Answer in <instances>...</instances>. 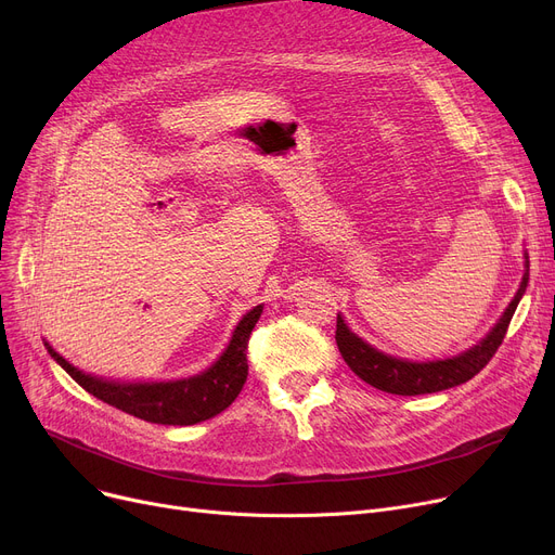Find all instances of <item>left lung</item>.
Returning a JSON list of instances; mask_svg holds the SVG:
<instances>
[{
    "mask_svg": "<svg viewBox=\"0 0 555 555\" xmlns=\"http://www.w3.org/2000/svg\"><path fill=\"white\" fill-rule=\"evenodd\" d=\"M529 285V254L524 251V274L519 281V287L502 317L477 344H473L465 351L441 358V360H404L389 356L380 348L371 346L366 339H362L358 333L351 331L344 322L341 312L337 314V346L344 362L351 366L356 375H360L364 383L371 387L396 393V396H421V393H434V391H443L459 387L463 383H468L470 377H475L498 351L500 344L504 341L506 328L511 324V319L515 314L517 304L521 301L524 293H527Z\"/></svg>",
    "mask_w": 555,
    "mask_h": 555,
    "instance_id": "1",
    "label": "left lung"
}]
</instances>
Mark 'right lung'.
I'll use <instances>...</instances> for the list:
<instances>
[{"mask_svg":"<svg viewBox=\"0 0 555 555\" xmlns=\"http://www.w3.org/2000/svg\"><path fill=\"white\" fill-rule=\"evenodd\" d=\"M262 314V304L243 314L218 360L204 371L175 380H112L85 373L44 341L49 356L94 398L130 416L157 425H195L224 412L247 380V339Z\"/></svg>","mask_w":555,"mask_h":555,"instance_id":"right-lung-1","label":"right lung"}]
</instances>
